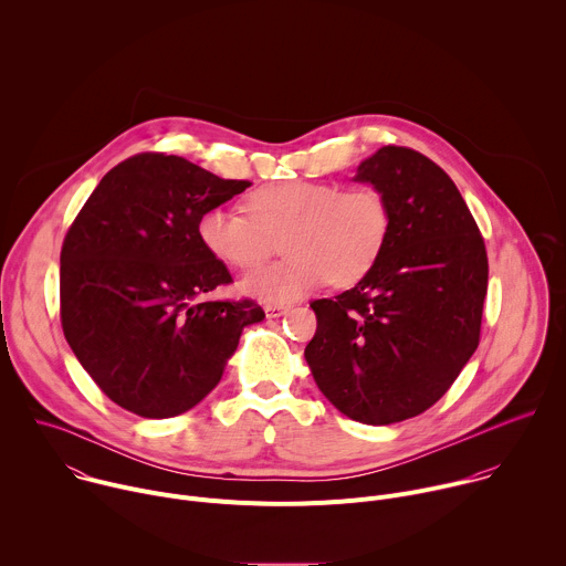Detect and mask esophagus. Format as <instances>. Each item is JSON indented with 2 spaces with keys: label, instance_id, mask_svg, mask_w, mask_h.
<instances>
[{
  "label": "esophagus",
  "instance_id": "esophagus-1",
  "mask_svg": "<svg viewBox=\"0 0 566 566\" xmlns=\"http://www.w3.org/2000/svg\"><path fill=\"white\" fill-rule=\"evenodd\" d=\"M264 313L266 317H282L289 313V306H282V304H266L264 306Z\"/></svg>",
  "mask_w": 566,
  "mask_h": 566
}]
</instances>
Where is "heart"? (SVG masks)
I'll list each match as a JSON object with an SVG mask.
<instances>
[{
    "mask_svg": "<svg viewBox=\"0 0 566 566\" xmlns=\"http://www.w3.org/2000/svg\"><path fill=\"white\" fill-rule=\"evenodd\" d=\"M247 211L207 209L198 220V238L222 264L251 269L284 235L282 251L289 258L240 280L244 295L266 304L297 302L326 282L357 284L378 264L391 233L389 205L373 186L273 181L255 188Z\"/></svg>",
    "mask_w": 566,
    "mask_h": 566,
    "instance_id": "1",
    "label": "heart"
}]
</instances>
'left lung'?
Masks as SVG:
<instances>
[{
    "instance_id": "left-lung-1",
    "label": "left lung",
    "mask_w": 566,
    "mask_h": 566,
    "mask_svg": "<svg viewBox=\"0 0 566 566\" xmlns=\"http://www.w3.org/2000/svg\"><path fill=\"white\" fill-rule=\"evenodd\" d=\"M353 179L385 196L391 233L364 280L311 304L304 357L339 413L385 427L433 407L475 353L489 262L458 186L422 153L382 146Z\"/></svg>"
}]
</instances>
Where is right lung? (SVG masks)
Listing matches in <instances>:
<instances>
[{
	"instance_id": "1",
	"label": "right lung",
	"mask_w": 566,
	"mask_h": 566,
	"mask_svg": "<svg viewBox=\"0 0 566 566\" xmlns=\"http://www.w3.org/2000/svg\"><path fill=\"white\" fill-rule=\"evenodd\" d=\"M251 186L177 155L142 153L111 168L69 229L60 315L69 346L122 409L153 420L202 402L222 380L253 300L200 302L231 282L198 238L207 209Z\"/></svg>"
}]
</instances>
